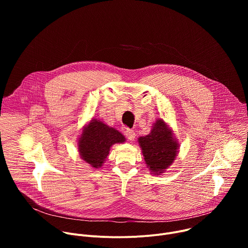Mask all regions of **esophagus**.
Segmentation results:
<instances>
[{"mask_svg": "<svg viewBox=\"0 0 248 248\" xmlns=\"http://www.w3.org/2000/svg\"><path fill=\"white\" fill-rule=\"evenodd\" d=\"M125 136H126V138H127L128 140L133 141L134 138H135V132H134V130H133V129H127V130L125 131Z\"/></svg>", "mask_w": 248, "mask_h": 248, "instance_id": "1", "label": "esophagus"}]
</instances>
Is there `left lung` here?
<instances>
[{"mask_svg": "<svg viewBox=\"0 0 248 248\" xmlns=\"http://www.w3.org/2000/svg\"><path fill=\"white\" fill-rule=\"evenodd\" d=\"M144 161L152 174H161L178 156L180 144L173 132L163 119L154 123L149 134L138 138Z\"/></svg>", "mask_w": 248, "mask_h": 248, "instance_id": "8db88e82", "label": "left lung"}]
</instances>
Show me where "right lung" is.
<instances>
[{"mask_svg": "<svg viewBox=\"0 0 248 248\" xmlns=\"http://www.w3.org/2000/svg\"><path fill=\"white\" fill-rule=\"evenodd\" d=\"M124 141V136L119 130L100 120L92 119L83 126L78 138V152L84 162L94 169H99L109 155L112 145Z\"/></svg>", "mask_w": 248, "mask_h": 248, "instance_id": "obj_1", "label": "right lung"}]
</instances>
